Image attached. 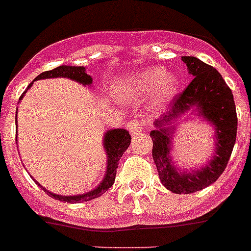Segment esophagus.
<instances>
[{
	"label": "esophagus",
	"mask_w": 251,
	"mask_h": 251,
	"mask_svg": "<svg viewBox=\"0 0 251 251\" xmlns=\"http://www.w3.org/2000/svg\"><path fill=\"white\" fill-rule=\"evenodd\" d=\"M129 133L132 135H137L138 133H141L142 130L144 129V123L139 121H134V122H130L129 123Z\"/></svg>",
	"instance_id": "esophagus-1"
}]
</instances>
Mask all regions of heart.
<instances>
[{
    "label": "heart",
    "instance_id": "b5f03b06",
    "mask_svg": "<svg viewBox=\"0 0 251 251\" xmlns=\"http://www.w3.org/2000/svg\"><path fill=\"white\" fill-rule=\"evenodd\" d=\"M157 88L158 96L162 100L171 97L176 88V77L167 75V71L163 67H151L142 71L123 84V92L127 96L148 93Z\"/></svg>",
    "mask_w": 251,
    "mask_h": 251
}]
</instances>
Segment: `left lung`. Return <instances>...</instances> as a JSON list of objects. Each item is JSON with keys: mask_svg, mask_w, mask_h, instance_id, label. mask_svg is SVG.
I'll use <instances>...</instances> for the list:
<instances>
[{"mask_svg": "<svg viewBox=\"0 0 251 251\" xmlns=\"http://www.w3.org/2000/svg\"><path fill=\"white\" fill-rule=\"evenodd\" d=\"M181 59L187 63L189 73L194 78L187 88L173 98L168 112L154 122L157 129L151 132L153 141L151 154L163 185L176 194H190L209 187L225 171L235 144L238 117L233 92L222 75L197 57L185 56ZM190 106H197L200 113L216 127L217 151L215 158L201 171L180 175L173 167L169 157L170 127Z\"/></svg>", "mask_w": 251, "mask_h": 251, "instance_id": "left-lung-1", "label": "left lung"}]
</instances>
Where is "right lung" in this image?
Listing matches in <instances>:
<instances>
[{"label": "right lung", "instance_id": "add662e5", "mask_svg": "<svg viewBox=\"0 0 251 251\" xmlns=\"http://www.w3.org/2000/svg\"><path fill=\"white\" fill-rule=\"evenodd\" d=\"M57 77L70 78V79L75 80V82H78V83H82L83 86H87V84L92 83V77L89 75H87L84 67H75V66H59V67L54 68V70L52 71H46V72H42L40 75H37V77L34 78V80L45 79V78H57ZM32 84H33V82L29 83L28 88L32 86ZM27 89L22 93L20 100L24 98ZM129 144H130V135L128 130L110 129L105 133L104 148L105 151H107V155H108L107 173H105V176L104 179H103L102 183H100L96 189L92 190V192L86 193V194L75 195V197H66V195L53 194V193L48 192L47 189L41 187L38 183L37 184H38V185L42 188V190H45L48 195H50V197L57 199V201H67V203H80V201H92V199H96V198L100 197L103 193L107 192V190L114 184L119 160H121V157L123 155L124 151H127Z\"/></svg>", "mask_w": 251, "mask_h": 251}]
</instances>
